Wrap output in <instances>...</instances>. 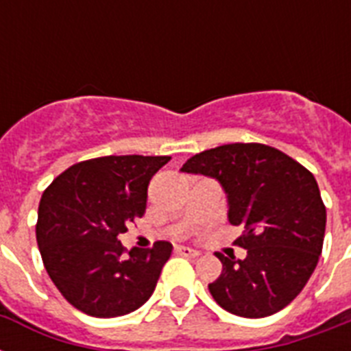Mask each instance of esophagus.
Wrapping results in <instances>:
<instances>
[{"label": "esophagus", "instance_id": "1", "mask_svg": "<svg viewBox=\"0 0 351 351\" xmlns=\"http://www.w3.org/2000/svg\"><path fill=\"white\" fill-rule=\"evenodd\" d=\"M176 253L184 256H191V258H197V256L200 255V251L191 250V247H187V245H178V247H176Z\"/></svg>", "mask_w": 351, "mask_h": 351}]
</instances>
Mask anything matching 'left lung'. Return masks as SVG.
I'll return each instance as SVG.
<instances>
[{
	"mask_svg": "<svg viewBox=\"0 0 351 351\" xmlns=\"http://www.w3.org/2000/svg\"><path fill=\"white\" fill-rule=\"evenodd\" d=\"M184 173L217 178L228 195V219L242 226V261L219 253L220 277L208 286L233 315L277 313L302 291L324 242L326 208L315 176L288 154L264 143H228L182 165Z\"/></svg>",
	"mask_w": 351,
	"mask_h": 351,
	"instance_id": "left-lung-1",
	"label": "left lung"
}]
</instances>
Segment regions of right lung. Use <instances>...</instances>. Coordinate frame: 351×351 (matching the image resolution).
<instances>
[{
  "instance_id": "add662e5",
  "label": "right lung",
  "mask_w": 351,
  "mask_h": 351,
  "mask_svg": "<svg viewBox=\"0 0 351 351\" xmlns=\"http://www.w3.org/2000/svg\"><path fill=\"white\" fill-rule=\"evenodd\" d=\"M171 156H101L71 165L41 195L36 240L67 302L90 317L127 315L153 295L173 245L125 253L120 237L143 217L147 186Z\"/></svg>"
}]
</instances>
